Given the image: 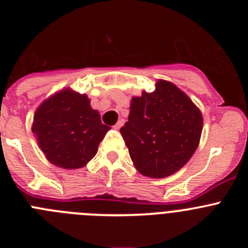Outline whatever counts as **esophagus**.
Instances as JSON below:
<instances>
[{
    "instance_id": "esophagus-1",
    "label": "esophagus",
    "mask_w": 248,
    "mask_h": 248,
    "mask_svg": "<svg viewBox=\"0 0 248 248\" xmlns=\"http://www.w3.org/2000/svg\"><path fill=\"white\" fill-rule=\"evenodd\" d=\"M123 124H124V120H123V119L118 120V123H117V124H115V125H114V128H115V129H120V128H122Z\"/></svg>"
}]
</instances>
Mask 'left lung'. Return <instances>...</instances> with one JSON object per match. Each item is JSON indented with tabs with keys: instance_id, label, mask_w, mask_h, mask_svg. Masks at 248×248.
<instances>
[{
	"instance_id": "1",
	"label": "left lung",
	"mask_w": 248,
	"mask_h": 248,
	"mask_svg": "<svg viewBox=\"0 0 248 248\" xmlns=\"http://www.w3.org/2000/svg\"><path fill=\"white\" fill-rule=\"evenodd\" d=\"M202 115L176 85L157 80L155 91L131 99L120 133L140 174L161 179L180 170L200 141Z\"/></svg>"
}]
</instances>
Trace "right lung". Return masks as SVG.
Listing matches in <instances>:
<instances>
[{
    "instance_id": "right-lung-1",
    "label": "right lung",
    "mask_w": 248,
    "mask_h": 248,
    "mask_svg": "<svg viewBox=\"0 0 248 248\" xmlns=\"http://www.w3.org/2000/svg\"><path fill=\"white\" fill-rule=\"evenodd\" d=\"M109 129L91 108L88 97L71 89L39 105L32 125L46 157L64 169H79L88 163Z\"/></svg>"
}]
</instances>
